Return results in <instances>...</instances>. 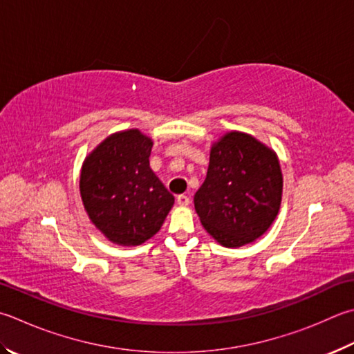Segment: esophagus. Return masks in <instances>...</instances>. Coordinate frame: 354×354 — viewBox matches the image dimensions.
I'll list each match as a JSON object with an SVG mask.
<instances>
[{
	"label": "esophagus",
	"mask_w": 354,
	"mask_h": 354,
	"mask_svg": "<svg viewBox=\"0 0 354 354\" xmlns=\"http://www.w3.org/2000/svg\"><path fill=\"white\" fill-rule=\"evenodd\" d=\"M177 203H178L180 206H188V205L191 203V200H189V197H188V196L180 194V196L177 197Z\"/></svg>",
	"instance_id": "esophagus-1"
}]
</instances>
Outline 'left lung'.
<instances>
[{"label":"left lung","mask_w":354,"mask_h":354,"mask_svg":"<svg viewBox=\"0 0 354 354\" xmlns=\"http://www.w3.org/2000/svg\"><path fill=\"white\" fill-rule=\"evenodd\" d=\"M283 177L270 146L246 132L230 131L212 143L196 212L208 234L226 248L256 242L274 222Z\"/></svg>","instance_id":"obj_1"}]
</instances>
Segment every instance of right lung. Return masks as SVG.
Returning <instances> with one entry per match:
<instances>
[{"instance_id": "add662e5", "label": "right lung", "mask_w": 354, "mask_h": 354, "mask_svg": "<svg viewBox=\"0 0 354 354\" xmlns=\"http://www.w3.org/2000/svg\"><path fill=\"white\" fill-rule=\"evenodd\" d=\"M152 138L140 129L118 131L86 156L80 196L91 222L109 240L137 246L156 236L174 205L149 166Z\"/></svg>"}]
</instances>
